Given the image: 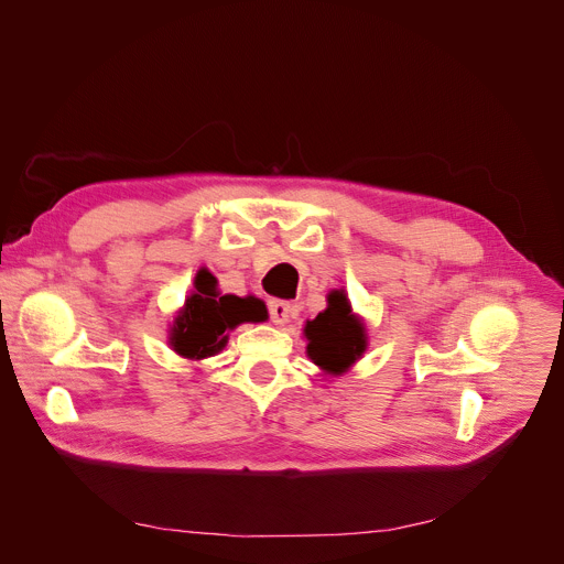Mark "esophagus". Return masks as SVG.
<instances>
[{
    "instance_id": "esophagus-1",
    "label": "esophagus",
    "mask_w": 564,
    "mask_h": 564,
    "mask_svg": "<svg viewBox=\"0 0 564 564\" xmlns=\"http://www.w3.org/2000/svg\"><path fill=\"white\" fill-rule=\"evenodd\" d=\"M267 308H270V317L276 324H285L290 313H292V306L288 302H281V300H272L270 304H267Z\"/></svg>"
}]
</instances>
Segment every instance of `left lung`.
<instances>
[{"label": "left lung", "mask_w": 564, "mask_h": 564, "mask_svg": "<svg viewBox=\"0 0 564 564\" xmlns=\"http://www.w3.org/2000/svg\"><path fill=\"white\" fill-rule=\"evenodd\" d=\"M308 357L327 372H343L357 361L366 349L364 324L351 315L345 292L329 294V308L306 322Z\"/></svg>", "instance_id": "8db88e82"}]
</instances>
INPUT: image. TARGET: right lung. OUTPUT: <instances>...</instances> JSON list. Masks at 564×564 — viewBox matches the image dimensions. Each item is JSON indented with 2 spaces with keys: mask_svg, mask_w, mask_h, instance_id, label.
I'll return each mask as SVG.
<instances>
[{
  "mask_svg": "<svg viewBox=\"0 0 564 564\" xmlns=\"http://www.w3.org/2000/svg\"><path fill=\"white\" fill-rule=\"evenodd\" d=\"M215 276L200 270L196 292L187 300L183 313L175 317L171 345L187 359H205L226 345V332L242 322L267 319L264 304L256 297H235L215 292Z\"/></svg>",
  "mask_w": 564,
  "mask_h": 564,
  "instance_id": "add662e5",
  "label": "right lung"
}]
</instances>
